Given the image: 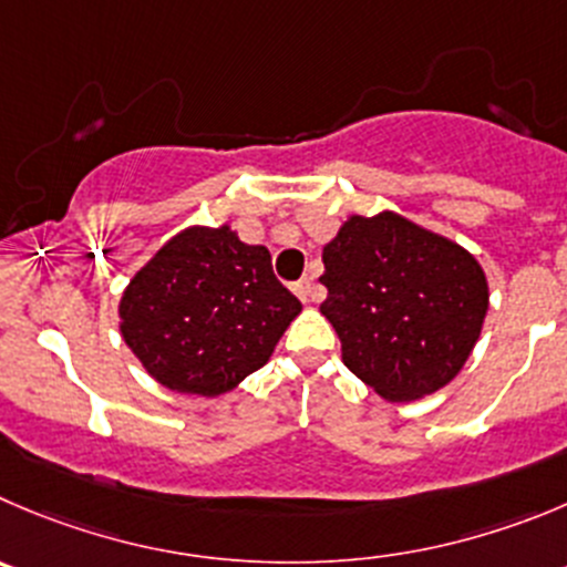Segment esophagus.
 I'll use <instances>...</instances> for the list:
<instances>
[{
  "label": "esophagus",
  "mask_w": 567,
  "mask_h": 567,
  "mask_svg": "<svg viewBox=\"0 0 567 567\" xmlns=\"http://www.w3.org/2000/svg\"><path fill=\"white\" fill-rule=\"evenodd\" d=\"M295 295H298L303 303H311V300L320 298V289H317L309 278H303V280H298V284H295Z\"/></svg>",
  "instance_id": "34e87169"
}]
</instances>
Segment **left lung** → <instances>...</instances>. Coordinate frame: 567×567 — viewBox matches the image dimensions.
<instances>
[{"mask_svg":"<svg viewBox=\"0 0 567 567\" xmlns=\"http://www.w3.org/2000/svg\"><path fill=\"white\" fill-rule=\"evenodd\" d=\"M320 311L344 368L386 401H417L465 368L489 309L487 275L462 245L395 212L348 217L322 247Z\"/></svg>","mask_w":567,"mask_h":567,"instance_id":"8db88e82","label":"left lung"}]
</instances>
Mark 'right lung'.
Here are the masks:
<instances>
[{"label":"right lung","instance_id":"add662e5","mask_svg":"<svg viewBox=\"0 0 567 567\" xmlns=\"http://www.w3.org/2000/svg\"><path fill=\"white\" fill-rule=\"evenodd\" d=\"M300 309L267 247L245 245L230 225H192L133 275L118 331L166 390L217 398L267 364Z\"/></svg>","mask_w":567,"mask_h":567}]
</instances>
